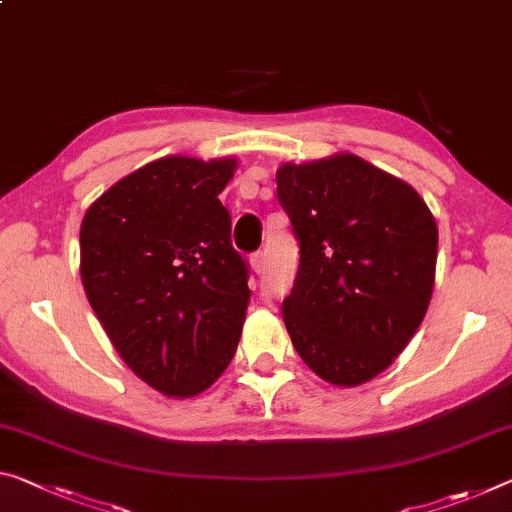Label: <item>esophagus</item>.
Returning <instances> with one entry per match:
<instances>
[{"label": "esophagus", "instance_id": "esophagus-1", "mask_svg": "<svg viewBox=\"0 0 512 512\" xmlns=\"http://www.w3.org/2000/svg\"><path fill=\"white\" fill-rule=\"evenodd\" d=\"M264 264H266V257L264 253H255L253 257H250V269H253V273H262L264 271Z\"/></svg>", "mask_w": 512, "mask_h": 512}]
</instances>
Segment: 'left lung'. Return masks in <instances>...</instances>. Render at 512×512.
<instances>
[{
	"label": "left lung",
	"mask_w": 512,
	"mask_h": 512,
	"mask_svg": "<svg viewBox=\"0 0 512 512\" xmlns=\"http://www.w3.org/2000/svg\"><path fill=\"white\" fill-rule=\"evenodd\" d=\"M278 200L300 243L282 316L316 376L358 387L396 360L435 285L437 223L408 182L358 154L282 164Z\"/></svg>",
	"instance_id": "obj_1"
}]
</instances>
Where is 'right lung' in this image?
I'll return each instance as SVG.
<instances>
[{"label": "right lung", "mask_w": 512, "mask_h": 512, "mask_svg": "<svg viewBox=\"0 0 512 512\" xmlns=\"http://www.w3.org/2000/svg\"><path fill=\"white\" fill-rule=\"evenodd\" d=\"M237 164L186 154L150 161L81 221L88 303L127 367L175 399L216 383L246 321L248 266L218 200Z\"/></svg>", "instance_id": "right-lung-1"}]
</instances>
